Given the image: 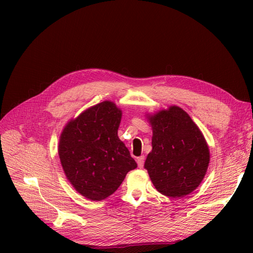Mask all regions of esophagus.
<instances>
[{"label":"esophagus","instance_id":"esophagus-1","mask_svg":"<svg viewBox=\"0 0 253 253\" xmlns=\"http://www.w3.org/2000/svg\"><path fill=\"white\" fill-rule=\"evenodd\" d=\"M143 162H144V157L142 155V157H139L137 159V163H138V168L139 169H142L143 168Z\"/></svg>","mask_w":253,"mask_h":253}]
</instances>
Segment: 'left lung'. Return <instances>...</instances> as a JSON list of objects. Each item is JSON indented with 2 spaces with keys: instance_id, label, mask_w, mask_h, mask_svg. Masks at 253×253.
<instances>
[{
  "instance_id": "8db88e82",
  "label": "left lung",
  "mask_w": 253,
  "mask_h": 253,
  "mask_svg": "<svg viewBox=\"0 0 253 253\" xmlns=\"http://www.w3.org/2000/svg\"><path fill=\"white\" fill-rule=\"evenodd\" d=\"M152 127V151L144 169L155 189L164 196L189 195L201 184L210 163L206 138L179 106L148 114Z\"/></svg>"
}]
</instances>
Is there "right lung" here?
<instances>
[{"mask_svg":"<svg viewBox=\"0 0 253 253\" xmlns=\"http://www.w3.org/2000/svg\"><path fill=\"white\" fill-rule=\"evenodd\" d=\"M121 120V109L114 102L103 101L69 121L60 136L58 157L64 173L89 200H104L137 168L117 136Z\"/></svg>","mask_w":253,"mask_h":253,"instance_id":"obj_1","label":"right lung"}]
</instances>
